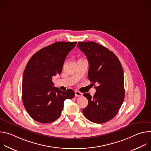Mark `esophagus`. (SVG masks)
Listing matches in <instances>:
<instances>
[{"mask_svg":"<svg viewBox=\"0 0 151 151\" xmlns=\"http://www.w3.org/2000/svg\"><path fill=\"white\" fill-rule=\"evenodd\" d=\"M75 96L76 97H80V96H82V93L78 91H75Z\"/></svg>","mask_w":151,"mask_h":151,"instance_id":"1","label":"esophagus"}]
</instances>
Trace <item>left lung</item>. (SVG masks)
I'll use <instances>...</instances> for the list:
<instances>
[{"label": "left lung", "instance_id": "1", "mask_svg": "<svg viewBox=\"0 0 151 151\" xmlns=\"http://www.w3.org/2000/svg\"><path fill=\"white\" fill-rule=\"evenodd\" d=\"M77 47L87 57L88 79L99 84L93 97L88 93L83 94L88 101L83 114L93 122L104 123L116 116L124 100L122 65L113 52L97 43L80 42Z\"/></svg>", "mask_w": 151, "mask_h": 151}]
</instances>
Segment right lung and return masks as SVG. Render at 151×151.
Masks as SVG:
<instances>
[{
	"instance_id": "1",
	"label": "right lung",
	"mask_w": 151,
	"mask_h": 151,
	"mask_svg": "<svg viewBox=\"0 0 151 151\" xmlns=\"http://www.w3.org/2000/svg\"><path fill=\"white\" fill-rule=\"evenodd\" d=\"M76 44L54 43L38 51L28 61L23 77L22 99L27 113L36 121L45 124L55 121L64 100L74 97L72 90L63 91L53 87L52 79L61 73L64 60Z\"/></svg>"
}]
</instances>
